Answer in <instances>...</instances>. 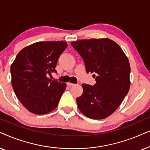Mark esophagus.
<instances>
[{"label":"esophagus","instance_id":"1","mask_svg":"<svg viewBox=\"0 0 150 150\" xmlns=\"http://www.w3.org/2000/svg\"><path fill=\"white\" fill-rule=\"evenodd\" d=\"M67 85H68V86H74V85H75L76 84H74V83H69H69H67Z\"/></svg>","mask_w":150,"mask_h":150}]
</instances>
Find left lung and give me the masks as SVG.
<instances>
[{"mask_svg":"<svg viewBox=\"0 0 150 150\" xmlns=\"http://www.w3.org/2000/svg\"><path fill=\"white\" fill-rule=\"evenodd\" d=\"M71 44L83 59L87 73H96L95 85H82L83 93L76 98L78 107L89 118H106L120 106L130 89L128 57L108 38L79 40Z\"/></svg>","mask_w":150,"mask_h":150,"instance_id":"obj_1","label":"left lung"}]
</instances>
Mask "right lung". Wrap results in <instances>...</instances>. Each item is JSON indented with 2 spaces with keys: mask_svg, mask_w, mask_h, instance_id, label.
<instances>
[{
  "mask_svg": "<svg viewBox=\"0 0 150 150\" xmlns=\"http://www.w3.org/2000/svg\"><path fill=\"white\" fill-rule=\"evenodd\" d=\"M67 42H40L18 52L11 65V84L16 96L28 110L37 115L57 108L66 84L47 77L57 72L58 59Z\"/></svg>",
  "mask_w": 150,
  "mask_h": 150,
  "instance_id": "1",
  "label": "right lung"
}]
</instances>
